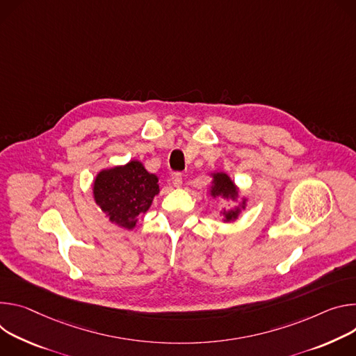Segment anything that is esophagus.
I'll list each match as a JSON object with an SVG mask.
<instances>
[{
	"label": "esophagus",
	"mask_w": 356,
	"mask_h": 356,
	"mask_svg": "<svg viewBox=\"0 0 356 356\" xmlns=\"http://www.w3.org/2000/svg\"><path fill=\"white\" fill-rule=\"evenodd\" d=\"M172 184H174L175 188H179L182 185V174H179V172L174 174L172 175Z\"/></svg>",
	"instance_id": "1"
}]
</instances>
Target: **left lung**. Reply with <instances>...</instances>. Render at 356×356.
Masks as SVG:
<instances>
[{
    "label": "left lung",
    "instance_id": "left-lung-1",
    "mask_svg": "<svg viewBox=\"0 0 356 356\" xmlns=\"http://www.w3.org/2000/svg\"><path fill=\"white\" fill-rule=\"evenodd\" d=\"M211 192L213 196H225V198L232 196V198H234L236 193H238V189H236L234 184L229 179V177L226 174L218 172L213 175V186H212ZM223 216H225L226 222L234 220L236 218H238V209L225 211Z\"/></svg>",
    "mask_w": 356,
    "mask_h": 356
}]
</instances>
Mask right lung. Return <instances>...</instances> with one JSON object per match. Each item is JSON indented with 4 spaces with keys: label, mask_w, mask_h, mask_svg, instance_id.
<instances>
[{
    "label": "right lung",
    "mask_w": 356,
    "mask_h": 356,
    "mask_svg": "<svg viewBox=\"0 0 356 356\" xmlns=\"http://www.w3.org/2000/svg\"><path fill=\"white\" fill-rule=\"evenodd\" d=\"M95 200L111 222L134 227L136 218L145 213L160 191L158 178L145 171L141 163L102 171L95 181Z\"/></svg>",
    "instance_id": "add662e5"
}]
</instances>
